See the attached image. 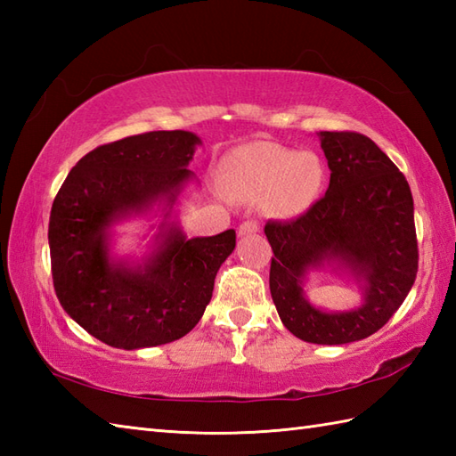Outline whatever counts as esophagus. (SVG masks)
Instances as JSON below:
<instances>
[{"mask_svg": "<svg viewBox=\"0 0 456 456\" xmlns=\"http://www.w3.org/2000/svg\"><path fill=\"white\" fill-rule=\"evenodd\" d=\"M260 229V225L256 221H243L239 225V237H245V235H253Z\"/></svg>", "mask_w": 456, "mask_h": 456, "instance_id": "esophagus-1", "label": "esophagus"}]
</instances>
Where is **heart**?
<instances>
[{
  "instance_id": "1",
  "label": "heart",
  "mask_w": 456,
  "mask_h": 456,
  "mask_svg": "<svg viewBox=\"0 0 456 456\" xmlns=\"http://www.w3.org/2000/svg\"><path fill=\"white\" fill-rule=\"evenodd\" d=\"M231 190L245 201H263L276 217H296L317 198L323 162L315 152H294L276 142H253L225 162Z\"/></svg>"
}]
</instances>
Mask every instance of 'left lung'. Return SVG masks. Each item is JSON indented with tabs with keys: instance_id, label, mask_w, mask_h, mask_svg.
<instances>
[{
	"instance_id": "8db88e82",
	"label": "left lung",
	"mask_w": 456,
	"mask_h": 456,
	"mask_svg": "<svg viewBox=\"0 0 456 456\" xmlns=\"http://www.w3.org/2000/svg\"><path fill=\"white\" fill-rule=\"evenodd\" d=\"M331 170L329 188L304 216L268 221L270 294L284 327L315 345L370 337L398 312L418 274V237L410 183L372 139L319 131ZM346 269L363 288V305L323 313L303 296L309 269Z\"/></svg>"
}]
</instances>
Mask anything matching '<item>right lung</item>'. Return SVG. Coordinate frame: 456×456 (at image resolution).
Returning <instances> with one entry per match:
<instances>
[{
  "label": "right lung",
  "instance_id": "obj_1",
  "mask_svg": "<svg viewBox=\"0 0 456 456\" xmlns=\"http://www.w3.org/2000/svg\"><path fill=\"white\" fill-rule=\"evenodd\" d=\"M198 144L190 131H151L94 149L58 190L51 221L53 282L64 312L110 346H157L198 325L235 231L188 239L168 221ZM164 205L155 250L141 265L109 255V229Z\"/></svg>",
  "mask_w": 456,
  "mask_h": 456
}]
</instances>
